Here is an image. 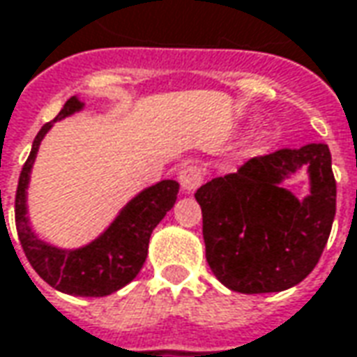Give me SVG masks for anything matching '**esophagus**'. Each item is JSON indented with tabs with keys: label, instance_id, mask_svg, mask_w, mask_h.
<instances>
[{
	"label": "esophagus",
	"instance_id": "esophagus-1",
	"mask_svg": "<svg viewBox=\"0 0 357 357\" xmlns=\"http://www.w3.org/2000/svg\"><path fill=\"white\" fill-rule=\"evenodd\" d=\"M203 181V169L197 166H185L179 172V185L183 189V193H193Z\"/></svg>",
	"mask_w": 357,
	"mask_h": 357
}]
</instances>
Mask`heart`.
Here are the masks:
<instances>
[{
	"label": "heart",
	"mask_w": 357,
	"mask_h": 357,
	"mask_svg": "<svg viewBox=\"0 0 357 357\" xmlns=\"http://www.w3.org/2000/svg\"><path fill=\"white\" fill-rule=\"evenodd\" d=\"M273 138H275V135H273L271 128H261V130H258L256 137L252 138V142H250V154H260V152H264L273 142Z\"/></svg>",
	"instance_id": "1"
}]
</instances>
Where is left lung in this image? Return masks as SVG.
I'll use <instances>...</instances> for the list:
<instances>
[{
  "mask_svg": "<svg viewBox=\"0 0 357 357\" xmlns=\"http://www.w3.org/2000/svg\"><path fill=\"white\" fill-rule=\"evenodd\" d=\"M303 167V199L282 185ZM195 199L203 213L205 256L215 278L236 293H278L317 266L336 215V181L326 144L278 150L236 174L211 179Z\"/></svg>",
  "mask_w": 357,
  "mask_h": 357,
  "instance_id": "1",
  "label": "left lung"
}]
</instances>
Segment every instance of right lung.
<instances>
[{
	"instance_id": "obj_1",
	"label": "right lung",
	"mask_w": 357,
	"mask_h": 357,
	"mask_svg": "<svg viewBox=\"0 0 357 357\" xmlns=\"http://www.w3.org/2000/svg\"><path fill=\"white\" fill-rule=\"evenodd\" d=\"M84 107L86 103L79 97H70L56 119L38 130L17 185V234L26 260L50 287L74 297H107L123 289L142 270L150 234L176 205L179 183L176 179H162L138 191L127 205L121 207L107 229L84 246L62 248L40 238L29 217V185L36 154L43 138L56 121L72 117Z\"/></svg>"
}]
</instances>
